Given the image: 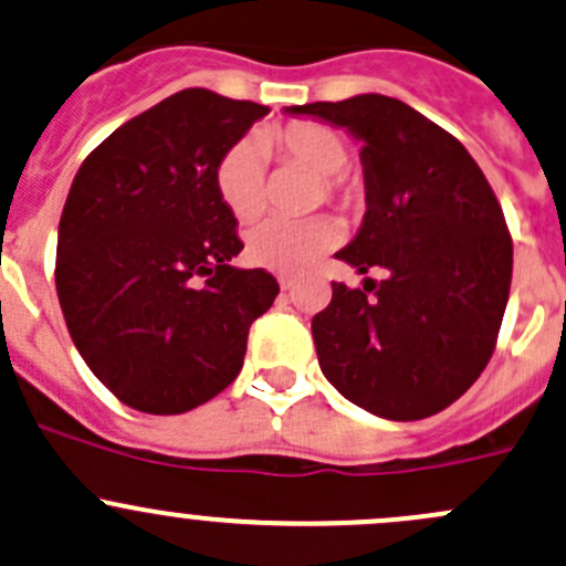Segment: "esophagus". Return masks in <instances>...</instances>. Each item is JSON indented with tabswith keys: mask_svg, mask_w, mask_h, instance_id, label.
Returning <instances> with one entry per match:
<instances>
[{
	"mask_svg": "<svg viewBox=\"0 0 566 566\" xmlns=\"http://www.w3.org/2000/svg\"><path fill=\"white\" fill-rule=\"evenodd\" d=\"M279 287H282L284 293H290V290H295V279L293 276H279Z\"/></svg>",
	"mask_w": 566,
	"mask_h": 566,
	"instance_id": "obj_1",
	"label": "esophagus"
}]
</instances>
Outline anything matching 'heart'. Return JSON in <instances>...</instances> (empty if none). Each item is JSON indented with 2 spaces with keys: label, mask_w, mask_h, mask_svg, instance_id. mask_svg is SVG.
<instances>
[{
  "label": "heart",
  "mask_w": 566,
  "mask_h": 566,
  "mask_svg": "<svg viewBox=\"0 0 566 566\" xmlns=\"http://www.w3.org/2000/svg\"><path fill=\"white\" fill-rule=\"evenodd\" d=\"M262 145L319 175L323 186L319 193H325V199L347 193L345 182L336 175L347 164V142L328 125L290 123L279 130H268ZM216 188L235 219H254L265 208L262 147L251 139L235 142L216 167ZM336 241H339V227L325 216H312V219L271 216L247 232V256L265 271L301 273L315 265Z\"/></svg>",
  "instance_id": "obj_1"
}]
</instances>
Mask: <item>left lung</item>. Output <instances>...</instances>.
I'll use <instances>...</instances> for the list:
<instances>
[{"instance_id": "1", "label": "left lung", "mask_w": 566, "mask_h": 566, "mask_svg": "<svg viewBox=\"0 0 566 566\" xmlns=\"http://www.w3.org/2000/svg\"><path fill=\"white\" fill-rule=\"evenodd\" d=\"M361 142L364 213L339 260L386 279L331 284L312 319L328 384L358 408L416 421L462 397L493 356L512 282V238L471 153L389 95L284 106Z\"/></svg>"}]
</instances>
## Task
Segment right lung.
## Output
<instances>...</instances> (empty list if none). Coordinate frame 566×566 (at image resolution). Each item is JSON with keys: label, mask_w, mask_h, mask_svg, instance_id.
<instances>
[{"label": "right lung", "mask_w": 566, "mask_h": 566, "mask_svg": "<svg viewBox=\"0 0 566 566\" xmlns=\"http://www.w3.org/2000/svg\"><path fill=\"white\" fill-rule=\"evenodd\" d=\"M271 112L191 87L119 125L78 167L56 235V295L95 378L142 413L224 391L279 284L230 265L243 243L216 167Z\"/></svg>", "instance_id": "obj_1"}]
</instances>
